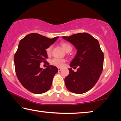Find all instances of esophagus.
Returning a JSON list of instances; mask_svg holds the SVG:
<instances>
[{
	"mask_svg": "<svg viewBox=\"0 0 121 121\" xmlns=\"http://www.w3.org/2000/svg\"><path fill=\"white\" fill-rule=\"evenodd\" d=\"M57 69H58L59 71H60L61 69H62V68H60V67H58V68H57Z\"/></svg>",
	"mask_w": 121,
	"mask_h": 121,
	"instance_id": "esophagus-1",
	"label": "esophagus"
}]
</instances>
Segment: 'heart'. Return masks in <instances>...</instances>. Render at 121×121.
<instances>
[{"instance_id":"1","label":"heart","mask_w":121,"mask_h":121,"mask_svg":"<svg viewBox=\"0 0 121 121\" xmlns=\"http://www.w3.org/2000/svg\"><path fill=\"white\" fill-rule=\"evenodd\" d=\"M62 46L64 48L66 51H67L69 49H72V48L70 45L67 43H62L61 44ZM52 46H50L46 49V53L47 55H50L52 52ZM65 62V60L63 59L57 58V57H54L50 61L51 65L53 66H55L57 67H61L63 66L64 63Z\"/></svg>"}]
</instances>
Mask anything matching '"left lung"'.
Segmentation results:
<instances>
[{"label": "left lung", "mask_w": 121, "mask_h": 121, "mask_svg": "<svg viewBox=\"0 0 121 121\" xmlns=\"http://www.w3.org/2000/svg\"><path fill=\"white\" fill-rule=\"evenodd\" d=\"M62 38L73 44L77 50L70 67L78 68L76 72L72 68L68 69L69 74L65 78L66 87L72 93H86L95 85L103 70L104 55L98 40L87 33Z\"/></svg>", "instance_id": "obj_1"}]
</instances>
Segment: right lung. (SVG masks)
I'll return each mask as SVG.
<instances>
[{"mask_svg":"<svg viewBox=\"0 0 121 121\" xmlns=\"http://www.w3.org/2000/svg\"><path fill=\"white\" fill-rule=\"evenodd\" d=\"M58 38L56 36L49 39L39 34L30 33L19 42L14 57L15 69L21 84L32 93H44L51 87L54 76L58 72L57 68L49 64L45 69L40 66L41 62H46V49Z\"/></svg>","mask_w":121,"mask_h":121,"instance_id":"1","label":"right lung"}]
</instances>
